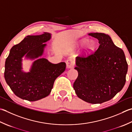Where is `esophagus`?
I'll use <instances>...</instances> for the list:
<instances>
[{
  "label": "esophagus",
  "instance_id": "esophagus-1",
  "mask_svg": "<svg viewBox=\"0 0 132 132\" xmlns=\"http://www.w3.org/2000/svg\"><path fill=\"white\" fill-rule=\"evenodd\" d=\"M75 64L74 61H73V59H68V60L66 61V66L68 68H73Z\"/></svg>",
  "mask_w": 132,
  "mask_h": 132
}]
</instances>
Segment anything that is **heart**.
Returning <instances> with one entry per match:
<instances>
[{"mask_svg": "<svg viewBox=\"0 0 132 132\" xmlns=\"http://www.w3.org/2000/svg\"><path fill=\"white\" fill-rule=\"evenodd\" d=\"M86 40H82L81 44V45H83V44L86 42ZM95 47V45L94 42H93V41H90V42H87V45H86V47L87 48V50L88 51H92L93 50H94V48Z\"/></svg>", "mask_w": 132, "mask_h": 132, "instance_id": "obj_1", "label": "heart"}]
</instances>
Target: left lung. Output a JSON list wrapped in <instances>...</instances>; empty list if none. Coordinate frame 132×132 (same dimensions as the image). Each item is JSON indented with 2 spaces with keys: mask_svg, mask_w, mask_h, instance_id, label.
<instances>
[{
  "mask_svg": "<svg viewBox=\"0 0 132 132\" xmlns=\"http://www.w3.org/2000/svg\"><path fill=\"white\" fill-rule=\"evenodd\" d=\"M99 40L94 52L77 56L75 68L78 76L73 88L80 99L90 104H101L113 98L125 85L128 63L122 49L109 35L90 33Z\"/></svg>",
  "mask_w": 132,
  "mask_h": 132,
  "instance_id": "8db88e82",
  "label": "left lung"
}]
</instances>
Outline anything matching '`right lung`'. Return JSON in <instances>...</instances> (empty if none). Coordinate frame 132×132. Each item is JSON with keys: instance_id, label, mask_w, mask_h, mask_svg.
<instances>
[{"instance_id": "1", "label": "right lung", "mask_w": 132, "mask_h": 132, "mask_svg": "<svg viewBox=\"0 0 132 132\" xmlns=\"http://www.w3.org/2000/svg\"><path fill=\"white\" fill-rule=\"evenodd\" d=\"M51 34L28 35L11 48L5 62L4 78L14 93L20 98L35 101L48 96L54 81L66 69V63L54 64L45 58L34 62L30 72L22 70V58L35 59L42 55Z\"/></svg>"}]
</instances>
